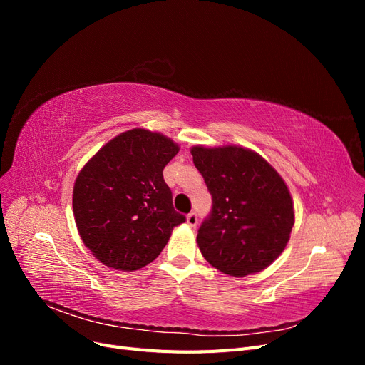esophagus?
Returning <instances> with one entry per match:
<instances>
[{
	"instance_id": "obj_1",
	"label": "esophagus",
	"mask_w": 365,
	"mask_h": 365,
	"mask_svg": "<svg viewBox=\"0 0 365 365\" xmlns=\"http://www.w3.org/2000/svg\"><path fill=\"white\" fill-rule=\"evenodd\" d=\"M187 224H189L190 227H196L197 225V215L195 212L187 215Z\"/></svg>"
}]
</instances>
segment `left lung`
Wrapping results in <instances>:
<instances>
[{"instance_id":"8db88e82","label":"left lung","mask_w":365,"mask_h":365,"mask_svg":"<svg viewBox=\"0 0 365 365\" xmlns=\"http://www.w3.org/2000/svg\"><path fill=\"white\" fill-rule=\"evenodd\" d=\"M192 155L212 195V212L196 237L204 259L235 277L269 267L294 225V205L282 176L244 148L195 146Z\"/></svg>"}]
</instances>
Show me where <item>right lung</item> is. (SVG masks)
Here are the masks:
<instances>
[{
    "label": "right lung",
    "mask_w": 365,
    "mask_h": 365,
    "mask_svg": "<svg viewBox=\"0 0 365 365\" xmlns=\"http://www.w3.org/2000/svg\"><path fill=\"white\" fill-rule=\"evenodd\" d=\"M178 150L157 132L132 129L106 143L76 178L77 230L106 267H146L168 244L173 227L185 222L163 178V169Z\"/></svg>",
    "instance_id": "1"
}]
</instances>
